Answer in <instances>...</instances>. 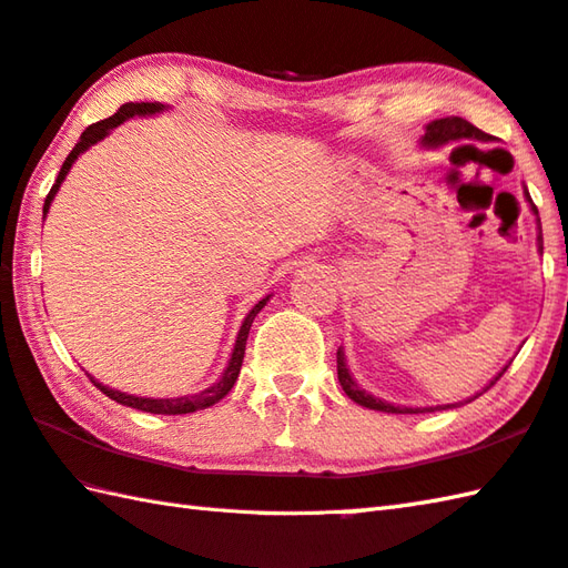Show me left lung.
I'll use <instances>...</instances> for the list:
<instances>
[{
	"mask_svg": "<svg viewBox=\"0 0 568 568\" xmlns=\"http://www.w3.org/2000/svg\"><path fill=\"white\" fill-rule=\"evenodd\" d=\"M483 138H485L483 130H477L475 125H470L468 120L453 115V118H440V120L428 122L426 132H424V135H420V148L438 150V148H446V144L460 142V140H483ZM525 199H527V204H529V209H531V214L537 216V229H539V233H537V248H539V253H541V251H544L541 221H539V211H537L535 202H531V196H529V192H527V186H525ZM505 369H507V366H505ZM505 369L499 372L490 384H487V388H490V386L499 379V376L505 374ZM337 376H339V384H342V388H344V394H347L354 404H359V406H364V408L384 410V414H430V410H436V408H455V406H458V404H448V406L410 408V406H394V404L384 402V398L372 396L369 392H364V388H362L357 382H354V376L349 374V366H347V357H344V349H342V347L337 349ZM477 396H480V394H475L473 398H477ZM473 398H468V402H473ZM468 402H465V404H468Z\"/></svg>",
	"mask_w": 568,
	"mask_h": 568,
	"instance_id": "obj_1",
	"label": "left lung"
}]
</instances>
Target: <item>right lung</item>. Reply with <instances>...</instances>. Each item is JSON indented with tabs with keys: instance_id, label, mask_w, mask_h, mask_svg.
<instances>
[{
	"instance_id": "obj_1",
	"label": "right lung",
	"mask_w": 568,
	"mask_h": 568,
	"mask_svg": "<svg viewBox=\"0 0 568 568\" xmlns=\"http://www.w3.org/2000/svg\"><path fill=\"white\" fill-rule=\"evenodd\" d=\"M166 105L162 103H125L122 105L115 115H110L105 120L100 122H93V125H88L83 130L81 140L75 142V148L71 150L69 158H65L63 166L59 176H55V182L51 186V192L47 196V202H43V219H47L49 209H51V202L55 192H59V186L63 184L65 174L71 172L73 162L78 160V154H83L88 148H93V144H98L100 140H105L110 132H113L118 125H122V122L130 120V118H150V115H158V113H164ZM271 295H265L263 300H258L251 307V313L246 315V320H243V325L239 329V337H236V344H233V352H231V359L226 364L224 374H221V379L216 384H211L209 388H204V392L199 394H192V396H174V398H148V396H132V394H125V392H118V388H110V386H103L98 379H93L91 374V382L103 392L105 396L113 398V402L122 404V406H130V408H138V410H148V414H162V416H182V414H194V410H202V408H209L214 406L216 402H221L224 398L233 384H236L239 379V372H241V364H243V354H246V339H248V332H251V325L255 315L261 313V310L265 307V303H268Z\"/></svg>"
}]
</instances>
